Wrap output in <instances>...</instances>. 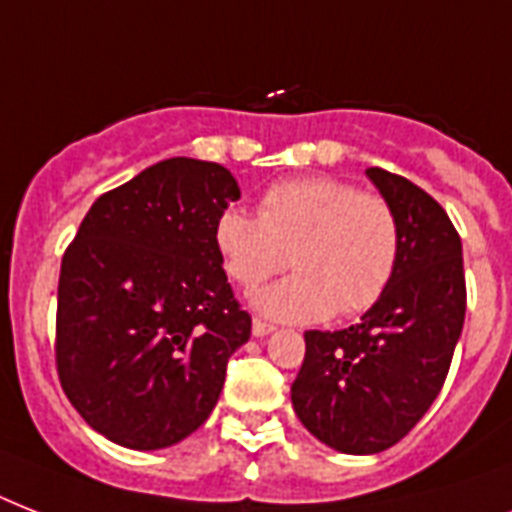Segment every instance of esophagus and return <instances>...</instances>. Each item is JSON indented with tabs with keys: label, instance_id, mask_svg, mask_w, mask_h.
<instances>
[{
	"label": "esophagus",
	"instance_id": "obj_1",
	"mask_svg": "<svg viewBox=\"0 0 512 512\" xmlns=\"http://www.w3.org/2000/svg\"><path fill=\"white\" fill-rule=\"evenodd\" d=\"M273 324H268V321H263V319H255L252 321V335L255 337H265V335H271L273 332Z\"/></svg>",
	"mask_w": 512,
	"mask_h": 512
}]
</instances>
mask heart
<instances>
[{
	"label": "heart",
	"mask_w": 512,
	"mask_h": 512,
	"mask_svg": "<svg viewBox=\"0 0 512 512\" xmlns=\"http://www.w3.org/2000/svg\"><path fill=\"white\" fill-rule=\"evenodd\" d=\"M225 273L252 289L292 265L297 273L257 292L255 305L281 321L358 316L385 292L401 260V223L382 193L340 177H289L268 185L257 215L225 209L215 223Z\"/></svg>",
	"instance_id": "obj_1"
}]
</instances>
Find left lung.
Returning <instances> with one entry per match:
<instances>
[{"label":"left lung","mask_w":512,"mask_h":512,"mask_svg":"<svg viewBox=\"0 0 512 512\" xmlns=\"http://www.w3.org/2000/svg\"><path fill=\"white\" fill-rule=\"evenodd\" d=\"M401 223L388 292L337 332H305L292 406L305 428L345 454H377L422 420L444 385L465 321L462 241L444 207L401 175L366 170Z\"/></svg>","instance_id":"left-lung-1"}]
</instances>
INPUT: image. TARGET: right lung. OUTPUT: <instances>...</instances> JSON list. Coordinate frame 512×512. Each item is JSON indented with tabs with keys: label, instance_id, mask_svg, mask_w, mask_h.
Here are the masks:
<instances>
[{
	"label": "right lung",
	"instance_id": "right-lung-1",
	"mask_svg": "<svg viewBox=\"0 0 512 512\" xmlns=\"http://www.w3.org/2000/svg\"><path fill=\"white\" fill-rule=\"evenodd\" d=\"M239 183L175 156L98 196L58 281L55 366L100 436L164 449L201 428L252 316L233 297L215 223Z\"/></svg>",
	"mask_w": 512,
	"mask_h": 512
}]
</instances>
